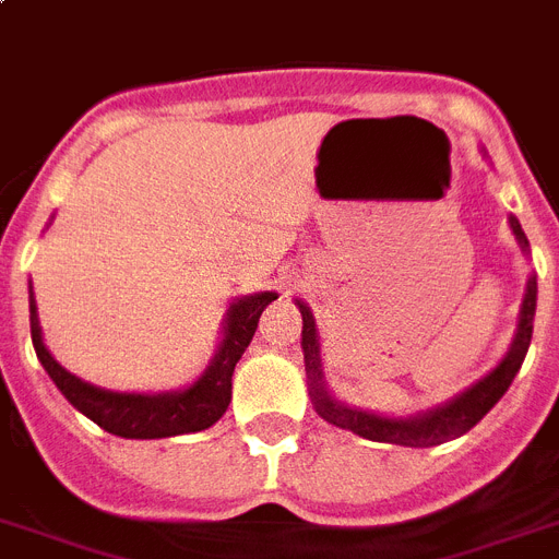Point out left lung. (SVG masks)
I'll return each instance as SVG.
<instances>
[{
    "label": "left lung",
    "mask_w": 559,
    "mask_h": 559,
    "mask_svg": "<svg viewBox=\"0 0 559 559\" xmlns=\"http://www.w3.org/2000/svg\"><path fill=\"white\" fill-rule=\"evenodd\" d=\"M509 227H512L514 239L521 245L523 252H528V239L523 233L521 222L509 216ZM537 307V278L532 275L526 284V295L521 304V320H518V332L512 337V346L503 354V360L481 377V380L469 385L464 394L455 400L444 402L439 407H430L425 414L416 416H380L371 411H360V407H348L343 402L334 400L323 385V366H320V340L318 326H314L312 309L298 300L300 318H304V332H300V348H304V362H307V385L312 405L329 425H337L343 430L362 436L368 441H385V444H400V448H433L441 441L459 439L475 427L484 416L495 407V402L507 394V388L512 385L514 373L521 371L523 357L532 343V320H535Z\"/></svg>",
    "instance_id": "8db88e82"
}]
</instances>
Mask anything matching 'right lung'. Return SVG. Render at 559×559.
I'll list each match as a JSON object with an SVG mask.
<instances>
[{
    "label": "right lung",
    "instance_id": "right-lung-1",
    "mask_svg": "<svg viewBox=\"0 0 559 559\" xmlns=\"http://www.w3.org/2000/svg\"><path fill=\"white\" fill-rule=\"evenodd\" d=\"M275 298H278L275 293H255L230 304L225 318V337L219 343V352L213 354L211 366L193 385L171 391V394H118V391H106V388L78 380L75 373L58 366L41 340L36 298L31 289L33 348L67 402L86 419L104 427L106 433L120 436V439H165V436L197 433L216 425L230 405L233 368L250 346L264 307Z\"/></svg>",
    "mask_w": 559,
    "mask_h": 559
}]
</instances>
